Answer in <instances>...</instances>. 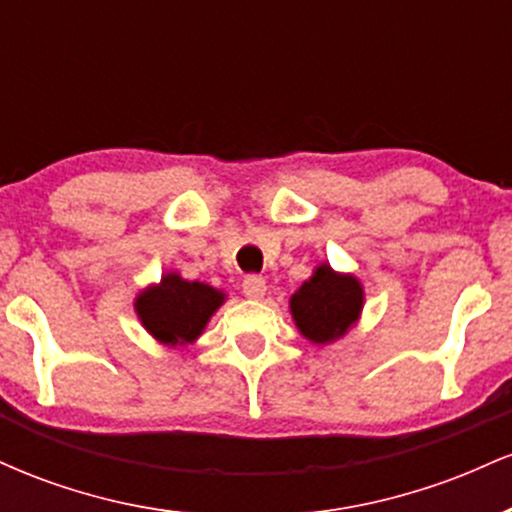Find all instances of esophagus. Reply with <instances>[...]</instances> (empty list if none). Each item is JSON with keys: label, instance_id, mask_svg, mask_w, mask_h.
<instances>
[{"label": "esophagus", "instance_id": "esophagus-1", "mask_svg": "<svg viewBox=\"0 0 512 512\" xmlns=\"http://www.w3.org/2000/svg\"><path fill=\"white\" fill-rule=\"evenodd\" d=\"M243 293L248 298H252V301H260V298H264V293H267V281H264L262 276H257V274L245 276V279H243Z\"/></svg>", "mask_w": 512, "mask_h": 512}]
</instances>
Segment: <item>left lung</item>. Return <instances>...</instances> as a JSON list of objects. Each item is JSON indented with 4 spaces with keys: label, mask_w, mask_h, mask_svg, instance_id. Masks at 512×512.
<instances>
[{
    "label": "left lung",
    "mask_w": 512,
    "mask_h": 512,
    "mask_svg": "<svg viewBox=\"0 0 512 512\" xmlns=\"http://www.w3.org/2000/svg\"><path fill=\"white\" fill-rule=\"evenodd\" d=\"M366 293L349 272H337L322 262L289 298V310L298 332L310 344H332L354 330L361 320Z\"/></svg>",
    "instance_id": "1"
}]
</instances>
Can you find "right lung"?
I'll return each instance as SVG.
<instances>
[{"label": "right lung", "instance_id": "add662e5", "mask_svg": "<svg viewBox=\"0 0 512 512\" xmlns=\"http://www.w3.org/2000/svg\"><path fill=\"white\" fill-rule=\"evenodd\" d=\"M226 303V293L204 281H187L178 272H166L158 284H149L134 298V313L158 344H195L207 330L211 315Z\"/></svg>", "mask_w": 512, "mask_h": 512}]
</instances>
